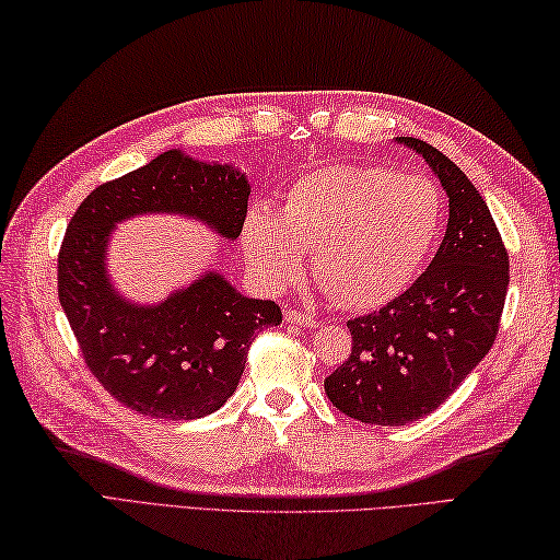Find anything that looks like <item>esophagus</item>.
I'll use <instances>...</instances> for the list:
<instances>
[{"label": "esophagus", "instance_id": "obj_1", "mask_svg": "<svg viewBox=\"0 0 560 560\" xmlns=\"http://www.w3.org/2000/svg\"><path fill=\"white\" fill-rule=\"evenodd\" d=\"M284 318H288L292 326H302V328H316L318 326V322H316L312 314H302V312H296V310L284 312Z\"/></svg>", "mask_w": 560, "mask_h": 560}]
</instances>
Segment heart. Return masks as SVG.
Wrapping results in <instances>:
<instances>
[{"instance_id": "1", "label": "heart", "mask_w": 560, "mask_h": 560, "mask_svg": "<svg viewBox=\"0 0 560 560\" xmlns=\"http://www.w3.org/2000/svg\"><path fill=\"white\" fill-rule=\"evenodd\" d=\"M442 224V196L425 178L384 166H326L294 180L280 217L250 210L244 254L256 278L282 290L312 270L346 310L389 302L418 276Z\"/></svg>"}]
</instances>
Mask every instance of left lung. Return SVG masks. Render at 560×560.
Wrapping results in <instances>:
<instances>
[{
    "label": "left lung",
    "instance_id": "8db88e82",
    "mask_svg": "<svg viewBox=\"0 0 560 560\" xmlns=\"http://www.w3.org/2000/svg\"><path fill=\"white\" fill-rule=\"evenodd\" d=\"M435 171L450 220L428 270L380 312L350 318L352 352L326 376L340 413L370 425H404L432 413L495 343L510 260L486 200L435 147L398 137Z\"/></svg>",
    "mask_w": 560,
    "mask_h": 560
}]
</instances>
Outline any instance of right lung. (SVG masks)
<instances>
[{
  "instance_id": "1",
  "label": "right lung",
  "mask_w": 560,
  "mask_h": 560,
  "mask_svg": "<svg viewBox=\"0 0 560 560\" xmlns=\"http://www.w3.org/2000/svg\"><path fill=\"white\" fill-rule=\"evenodd\" d=\"M248 192L234 166L174 150L101 184L77 208L57 256V294L86 368L122 406L164 420L214 413L242 380L250 340L260 328L280 326L282 312L276 302L238 294L220 272L156 306L125 302L104 264L113 224L176 212L236 238Z\"/></svg>"
}]
</instances>
